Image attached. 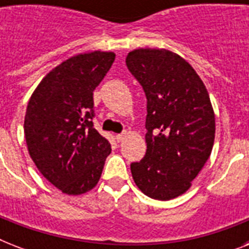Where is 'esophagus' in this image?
Returning <instances> with one entry per match:
<instances>
[{
  "label": "esophagus",
  "instance_id": "1",
  "mask_svg": "<svg viewBox=\"0 0 249 249\" xmlns=\"http://www.w3.org/2000/svg\"><path fill=\"white\" fill-rule=\"evenodd\" d=\"M125 137H126V133H121V134H117V136H116L117 142H121V141H124Z\"/></svg>",
  "mask_w": 249,
  "mask_h": 249
}]
</instances>
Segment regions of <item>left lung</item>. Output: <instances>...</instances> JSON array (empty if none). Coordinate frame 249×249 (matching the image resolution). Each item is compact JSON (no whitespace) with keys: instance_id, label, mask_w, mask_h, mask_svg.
<instances>
[{"instance_id":"obj_1","label":"left lung","mask_w":249,"mask_h":249,"mask_svg":"<svg viewBox=\"0 0 249 249\" xmlns=\"http://www.w3.org/2000/svg\"><path fill=\"white\" fill-rule=\"evenodd\" d=\"M126 67L147 99L146 155L130 164L138 189L158 200L186 193L212 152L216 123L195 70L165 49H137Z\"/></svg>"}]
</instances>
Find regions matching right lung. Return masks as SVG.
Listing matches in <instances>:
<instances>
[{
    "mask_svg": "<svg viewBox=\"0 0 249 249\" xmlns=\"http://www.w3.org/2000/svg\"><path fill=\"white\" fill-rule=\"evenodd\" d=\"M115 60L111 52L79 54L45 76L24 119L28 152L56 189L80 195L97 185L111 144L94 129L93 91Z\"/></svg>",
    "mask_w": 249,
    "mask_h": 249,
    "instance_id": "add662e5",
    "label": "right lung"
}]
</instances>
